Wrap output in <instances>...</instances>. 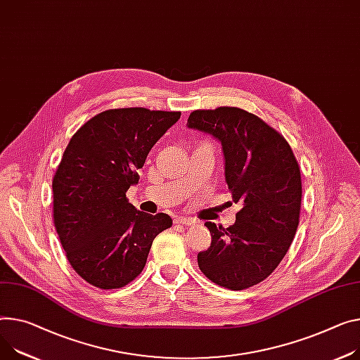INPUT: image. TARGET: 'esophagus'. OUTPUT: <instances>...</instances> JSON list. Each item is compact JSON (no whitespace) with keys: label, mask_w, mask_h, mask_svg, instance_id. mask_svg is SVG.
Instances as JSON below:
<instances>
[{"label":"esophagus","mask_w":360,"mask_h":360,"mask_svg":"<svg viewBox=\"0 0 360 360\" xmlns=\"http://www.w3.org/2000/svg\"><path fill=\"white\" fill-rule=\"evenodd\" d=\"M174 224H176V225H186V226H188V225H193V224H196V222H195V220H193L191 217L176 216V217H174Z\"/></svg>","instance_id":"1"}]
</instances>
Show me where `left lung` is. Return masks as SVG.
Returning <instances> with one entry per match:
<instances>
[{
    "mask_svg": "<svg viewBox=\"0 0 360 360\" xmlns=\"http://www.w3.org/2000/svg\"><path fill=\"white\" fill-rule=\"evenodd\" d=\"M187 127L222 144L225 180L240 202L229 228L205 225L212 243L198 254L207 278L233 291L259 284L285 257L301 207V173L285 138L257 115L235 106L193 110Z\"/></svg>",
    "mask_w": 360,
    "mask_h": 360,
    "instance_id": "left-lung-1",
    "label": "left lung"
}]
</instances>
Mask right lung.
Wrapping results in <instances>:
<instances>
[{
  "mask_svg": "<svg viewBox=\"0 0 360 360\" xmlns=\"http://www.w3.org/2000/svg\"><path fill=\"white\" fill-rule=\"evenodd\" d=\"M181 112L108 109L82 125L53 177V220L72 268L94 287L121 288L146 266L169 214L136 210L127 199L153 146Z\"/></svg>",
  "mask_w": 360,
  "mask_h": 360,
  "instance_id": "add662e5",
  "label": "right lung"
}]
</instances>
